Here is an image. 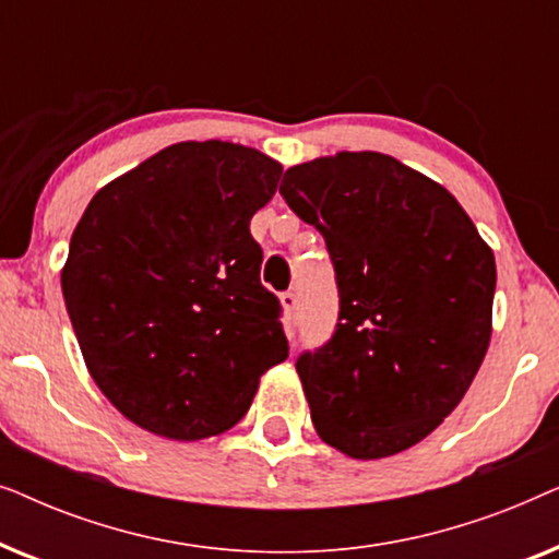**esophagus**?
<instances>
[{
	"instance_id": "esophagus-1",
	"label": "esophagus",
	"mask_w": 559,
	"mask_h": 559,
	"mask_svg": "<svg viewBox=\"0 0 559 559\" xmlns=\"http://www.w3.org/2000/svg\"><path fill=\"white\" fill-rule=\"evenodd\" d=\"M280 300H282V308H285V312H287V320H297V308H300V300H297V295L293 293V289H287V293H282L280 295Z\"/></svg>"
}]
</instances>
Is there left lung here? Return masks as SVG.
<instances>
[{
    "instance_id": "left-lung-1",
    "label": "left lung",
    "mask_w": 559,
    "mask_h": 559,
    "mask_svg": "<svg viewBox=\"0 0 559 559\" xmlns=\"http://www.w3.org/2000/svg\"><path fill=\"white\" fill-rule=\"evenodd\" d=\"M280 193L323 234L338 285L333 335L295 361L312 425L358 461L402 453L484 361L493 251L445 188L381 152L289 167Z\"/></svg>"
}]
</instances>
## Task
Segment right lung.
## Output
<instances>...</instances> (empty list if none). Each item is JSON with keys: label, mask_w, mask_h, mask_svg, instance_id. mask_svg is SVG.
<instances>
[{"label": "right lung", "mask_w": 559, "mask_h": 559, "mask_svg": "<svg viewBox=\"0 0 559 559\" xmlns=\"http://www.w3.org/2000/svg\"><path fill=\"white\" fill-rule=\"evenodd\" d=\"M280 175L241 144L180 142L98 190L75 226L60 277L75 338L106 400L144 430L226 432L287 358L249 231Z\"/></svg>", "instance_id": "right-lung-1"}]
</instances>
